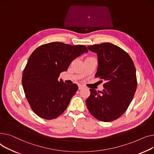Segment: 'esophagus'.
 I'll use <instances>...</instances> for the list:
<instances>
[{"instance_id":"obj_1","label":"esophagus","mask_w":154,"mask_h":154,"mask_svg":"<svg viewBox=\"0 0 154 154\" xmlns=\"http://www.w3.org/2000/svg\"><path fill=\"white\" fill-rule=\"evenodd\" d=\"M84 86L83 85H78V89L80 90V89H83L84 88Z\"/></svg>"}]
</instances>
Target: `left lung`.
I'll return each mask as SVG.
<instances>
[{
	"mask_svg": "<svg viewBox=\"0 0 154 154\" xmlns=\"http://www.w3.org/2000/svg\"><path fill=\"white\" fill-rule=\"evenodd\" d=\"M88 48L97 54L95 77L106 81L102 91L90 89L91 94L86 101L88 109L99 121H112L128 109L136 91L134 62L127 52L111 43L94 45Z\"/></svg>",
	"mask_w": 154,
	"mask_h": 154,
	"instance_id": "8db88e82",
	"label": "left lung"
}]
</instances>
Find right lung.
Masks as SVG:
<instances>
[{
    "mask_svg": "<svg viewBox=\"0 0 154 154\" xmlns=\"http://www.w3.org/2000/svg\"><path fill=\"white\" fill-rule=\"evenodd\" d=\"M88 51L85 45L52 42L41 45L31 54L22 83L32 109L41 118L55 119L66 110L78 87L66 85L58 78L72 61Z\"/></svg>",
    "mask_w": 154,
    "mask_h": 154,
    "instance_id": "obj_1",
    "label": "right lung"
}]
</instances>
